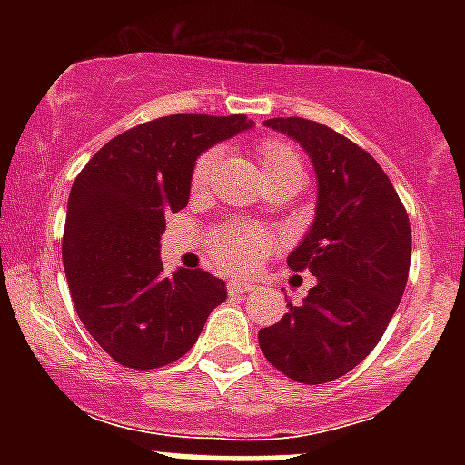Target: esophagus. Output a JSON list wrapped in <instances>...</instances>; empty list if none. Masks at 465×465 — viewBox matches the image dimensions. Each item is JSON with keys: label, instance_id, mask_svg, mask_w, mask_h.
<instances>
[{"label": "esophagus", "instance_id": "obj_1", "mask_svg": "<svg viewBox=\"0 0 465 465\" xmlns=\"http://www.w3.org/2000/svg\"><path fill=\"white\" fill-rule=\"evenodd\" d=\"M253 286H256L253 282H242V279H232V282L228 283V293L230 295H244V293H249V291H253Z\"/></svg>", "mask_w": 465, "mask_h": 465}]
</instances>
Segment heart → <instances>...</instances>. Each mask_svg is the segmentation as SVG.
Returning a JSON list of instances; mask_svg holds the SVG:
<instances>
[{"label":"heart","instance_id":"heart-1","mask_svg":"<svg viewBox=\"0 0 465 465\" xmlns=\"http://www.w3.org/2000/svg\"><path fill=\"white\" fill-rule=\"evenodd\" d=\"M256 155L261 160L265 179L291 174V172L302 174V160H300L298 151L291 143L279 142V139H262L258 143ZM216 160H219V151L213 149L197 158L191 174L193 191L200 193L207 188L213 167H216ZM272 244L274 237L270 235L268 230L225 225V228L219 230V235L213 237V261L225 270H252L272 249Z\"/></svg>","mask_w":465,"mask_h":465}]
</instances>
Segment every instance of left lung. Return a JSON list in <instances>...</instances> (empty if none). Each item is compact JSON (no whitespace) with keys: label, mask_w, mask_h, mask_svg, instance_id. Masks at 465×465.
<instances>
[{"label":"left lung","mask_w":465,"mask_h":465,"mask_svg":"<svg viewBox=\"0 0 465 465\" xmlns=\"http://www.w3.org/2000/svg\"><path fill=\"white\" fill-rule=\"evenodd\" d=\"M316 172V216L289 256L295 272L316 283L274 326L261 328L265 359L302 384L347 375L371 354L402 298L412 256L408 212L368 151L307 118H270Z\"/></svg>","instance_id":"1"}]
</instances>
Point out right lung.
Segmentation results:
<instances>
[{"label": "right lung", "mask_w": 465, "mask_h": 465, "mask_svg": "<svg viewBox=\"0 0 465 465\" xmlns=\"http://www.w3.org/2000/svg\"><path fill=\"white\" fill-rule=\"evenodd\" d=\"M246 116L174 114L106 142L74 182L63 262L81 323L116 363L163 368L197 342L223 279L160 261L165 216L188 204L197 155L252 127Z\"/></svg>", "instance_id": "add662e5"}]
</instances>
